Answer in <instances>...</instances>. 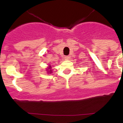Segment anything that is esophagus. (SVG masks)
I'll use <instances>...</instances> for the list:
<instances>
[{"label":"esophagus","instance_id":"34e87169","mask_svg":"<svg viewBox=\"0 0 123 123\" xmlns=\"http://www.w3.org/2000/svg\"><path fill=\"white\" fill-rule=\"evenodd\" d=\"M65 60H69V58H70V56H66L65 57Z\"/></svg>","mask_w":123,"mask_h":123}]
</instances>
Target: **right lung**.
I'll use <instances>...</instances> for the list:
<instances>
[{"label":"right lung","instance_id":"add662e5","mask_svg":"<svg viewBox=\"0 0 123 123\" xmlns=\"http://www.w3.org/2000/svg\"><path fill=\"white\" fill-rule=\"evenodd\" d=\"M50 67V68H48V71H49V73H52V70H51V67H50V66H49Z\"/></svg>","mask_w":123,"mask_h":123}]
</instances>
